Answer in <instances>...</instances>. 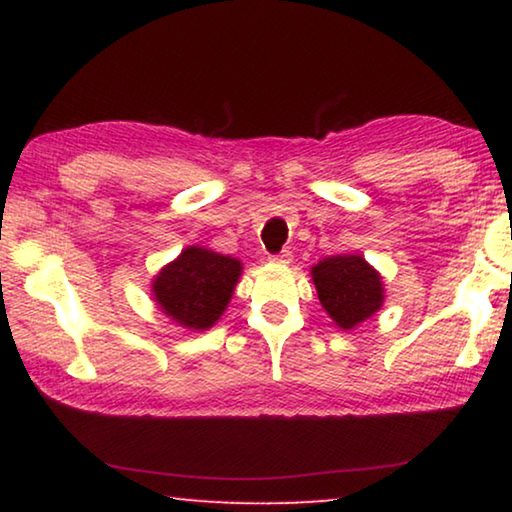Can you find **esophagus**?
<instances>
[{"instance_id": "obj_1", "label": "esophagus", "mask_w": 512, "mask_h": 512, "mask_svg": "<svg viewBox=\"0 0 512 512\" xmlns=\"http://www.w3.org/2000/svg\"><path fill=\"white\" fill-rule=\"evenodd\" d=\"M268 259H271L273 264H282V266H287V264H291V262H293V253H291V250H282V253L271 255Z\"/></svg>"}]
</instances>
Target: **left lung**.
Here are the masks:
<instances>
[{"instance_id": "1", "label": "left lung", "mask_w": 512, "mask_h": 512, "mask_svg": "<svg viewBox=\"0 0 512 512\" xmlns=\"http://www.w3.org/2000/svg\"><path fill=\"white\" fill-rule=\"evenodd\" d=\"M318 300L341 329H354L384 305L381 275L361 255L325 257L311 268Z\"/></svg>"}]
</instances>
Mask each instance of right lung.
Returning <instances> with one entry per match:
<instances>
[{"mask_svg": "<svg viewBox=\"0 0 512 512\" xmlns=\"http://www.w3.org/2000/svg\"><path fill=\"white\" fill-rule=\"evenodd\" d=\"M241 275V262L214 250L189 246L153 280L158 307L194 332L210 329L228 307Z\"/></svg>", "mask_w": 512, "mask_h": 512, "instance_id": "right-lung-1", "label": "right lung"}]
</instances>
